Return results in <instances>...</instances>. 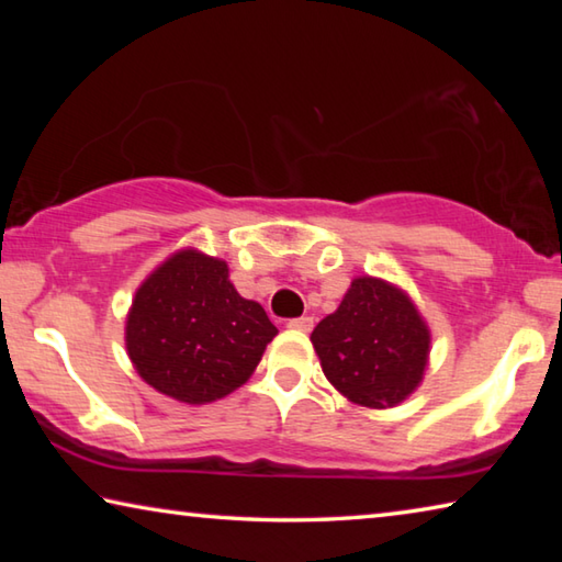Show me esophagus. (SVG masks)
I'll return each instance as SVG.
<instances>
[{
  "label": "esophagus",
  "instance_id": "34e87169",
  "mask_svg": "<svg viewBox=\"0 0 562 562\" xmlns=\"http://www.w3.org/2000/svg\"><path fill=\"white\" fill-rule=\"evenodd\" d=\"M288 327L294 329V331H312V327H315V319H312V317H297V319H290Z\"/></svg>",
  "mask_w": 562,
  "mask_h": 562
}]
</instances>
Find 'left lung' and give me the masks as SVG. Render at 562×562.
<instances>
[{
	"mask_svg": "<svg viewBox=\"0 0 562 562\" xmlns=\"http://www.w3.org/2000/svg\"><path fill=\"white\" fill-rule=\"evenodd\" d=\"M310 339L327 382L357 406H398L429 367L431 329L424 315L406 290L372 274L351 280Z\"/></svg>",
	"mask_w": 562,
	"mask_h": 562,
	"instance_id": "obj_1",
	"label": "left lung"
}]
</instances>
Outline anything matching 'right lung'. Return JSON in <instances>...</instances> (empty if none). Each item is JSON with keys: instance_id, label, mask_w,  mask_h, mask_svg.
<instances>
[{"instance_id": "obj_1", "label": "right lung", "mask_w": 562, "mask_h": 562, "mask_svg": "<svg viewBox=\"0 0 562 562\" xmlns=\"http://www.w3.org/2000/svg\"><path fill=\"white\" fill-rule=\"evenodd\" d=\"M274 335L262 304L235 290L227 262L198 247L160 262L126 315L133 369L156 392L190 406L243 386Z\"/></svg>"}]
</instances>
